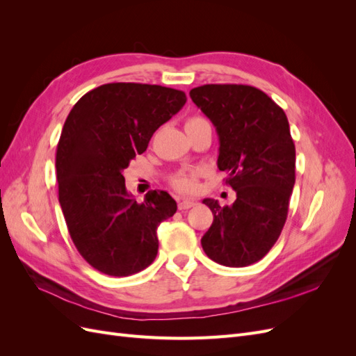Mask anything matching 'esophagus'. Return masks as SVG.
<instances>
[{
    "label": "esophagus",
    "instance_id": "1",
    "mask_svg": "<svg viewBox=\"0 0 356 356\" xmlns=\"http://www.w3.org/2000/svg\"><path fill=\"white\" fill-rule=\"evenodd\" d=\"M195 204H196L195 200H188V199L181 200V202L178 203V209H179V211H186V209H190V208L195 207Z\"/></svg>",
    "mask_w": 356,
    "mask_h": 356
}]
</instances>
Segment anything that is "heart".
I'll list each match as a JSON object with an SVG mask.
<instances>
[{
  "mask_svg": "<svg viewBox=\"0 0 356 356\" xmlns=\"http://www.w3.org/2000/svg\"><path fill=\"white\" fill-rule=\"evenodd\" d=\"M203 123H208V122L204 120L202 115H191L187 118L186 129L195 127V126H199ZM197 178H199L197 170H182L170 178V184L178 191L191 193V191H196V188H197Z\"/></svg>",
  "mask_w": 356,
  "mask_h": 356,
  "instance_id": "heart-1",
  "label": "heart"
}]
</instances>
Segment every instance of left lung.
Returning <instances> with one entry per match:
<instances>
[{"mask_svg": "<svg viewBox=\"0 0 356 356\" xmlns=\"http://www.w3.org/2000/svg\"><path fill=\"white\" fill-rule=\"evenodd\" d=\"M190 96L217 129L218 168L236 191L232 207L203 200L213 221L202 248L222 266L254 264L281 236L296 182V145L286 114L246 84H203Z\"/></svg>", "mask_w": 356, "mask_h": 356, "instance_id": "1", "label": "left lung"}]
</instances>
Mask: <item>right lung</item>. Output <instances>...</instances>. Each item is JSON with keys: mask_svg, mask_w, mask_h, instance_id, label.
Listing matches in <instances>:
<instances>
[{"mask_svg": "<svg viewBox=\"0 0 356 356\" xmlns=\"http://www.w3.org/2000/svg\"><path fill=\"white\" fill-rule=\"evenodd\" d=\"M186 101L163 86L108 83L81 96L67 117L56 149L59 203L75 248L101 273L131 276L154 261L157 227L177 202L152 190L138 203L123 172Z\"/></svg>", "mask_w": 356, "mask_h": 356, "instance_id": "obj_1", "label": "right lung"}]
</instances>
